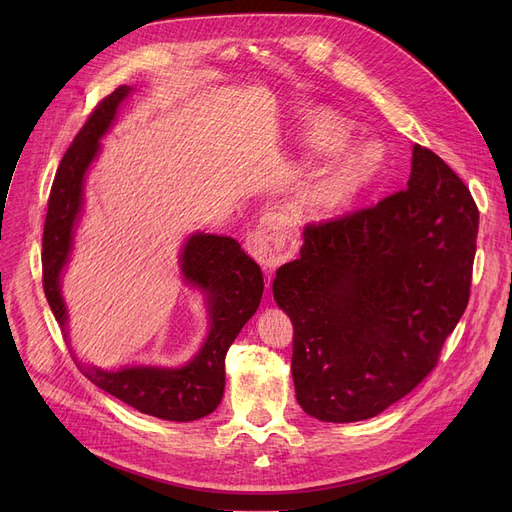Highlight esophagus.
I'll return each instance as SVG.
<instances>
[{"mask_svg":"<svg viewBox=\"0 0 512 512\" xmlns=\"http://www.w3.org/2000/svg\"><path fill=\"white\" fill-rule=\"evenodd\" d=\"M249 242L255 259L267 270H276L299 251V232L288 215L272 211L259 220Z\"/></svg>","mask_w":512,"mask_h":512,"instance_id":"1","label":"esophagus"}]
</instances>
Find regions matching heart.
<instances>
[{
	"label": "heart",
	"mask_w": 512,
	"mask_h": 512,
	"mask_svg": "<svg viewBox=\"0 0 512 512\" xmlns=\"http://www.w3.org/2000/svg\"><path fill=\"white\" fill-rule=\"evenodd\" d=\"M305 137L315 151L334 155L348 145V128L330 112H315L307 118ZM382 166L384 153L380 147L363 145L351 151L311 186L309 203L324 213H340L353 207L378 180Z\"/></svg>",
	"instance_id": "b5f03b06"
}]
</instances>
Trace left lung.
<instances>
[{
    "label": "left lung",
    "instance_id": "8db88e82",
    "mask_svg": "<svg viewBox=\"0 0 512 512\" xmlns=\"http://www.w3.org/2000/svg\"><path fill=\"white\" fill-rule=\"evenodd\" d=\"M477 228L465 182L421 145L407 188L305 226L274 299L294 328L292 380L307 415L375 417L432 373L469 303Z\"/></svg>",
    "mask_w": 512,
    "mask_h": 512
}]
</instances>
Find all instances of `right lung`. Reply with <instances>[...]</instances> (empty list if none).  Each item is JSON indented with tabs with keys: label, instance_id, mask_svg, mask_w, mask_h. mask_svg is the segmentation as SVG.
I'll list each match as a JSON object with an SVG mask.
<instances>
[{
	"label": "right lung",
	"instance_id": "obj_1",
	"mask_svg": "<svg viewBox=\"0 0 512 512\" xmlns=\"http://www.w3.org/2000/svg\"><path fill=\"white\" fill-rule=\"evenodd\" d=\"M130 87L122 85L101 99L64 153L51 184L43 228V290L66 336V305L60 276L72 249L74 224L83 207V180L99 151V139L112 126ZM184 280L207 294L211 328L201 351L178 369L124 367L83 369L87 378L145 415L168 421H195L218 409L224 396V359L230 344L261 303V267L230 236L193 234L180 255Z\"/></svg>",
	"mask_w": 512,
	"mask_h": 512
}]
</instances>
